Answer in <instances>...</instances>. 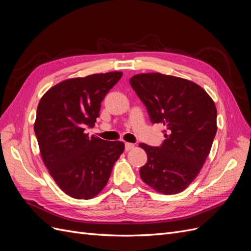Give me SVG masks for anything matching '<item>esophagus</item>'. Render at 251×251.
<instances>
[{
    "instance_id": "1",
    "label": "esophagus",
    "mask_w": 251,
    "mask_h": 251,
    "mask_svg": "<svg viewBox=\"0 0 251 251\" xmlns=\"http://www.w3.org/2000/svg\"><path fill=\"white\" fill-rule=\"evenodd\" d=\"M133 149H134V144H133V143H128V142L126 143V151H131V150H133Z\"/></svg>"
}]
</instances>
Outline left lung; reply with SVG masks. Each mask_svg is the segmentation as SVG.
Returning <instances> with one entry per match:
<instances>
[{"instance_id":"1","label":"left lung","mask_w":251,"mask_h":251,"mask_svg":"<svg viewBox=\"0 0 251 251\" xmlns=\"http://www.w3.org/2000/svg\"><path fill=\"white\" fill-rule=\"evenodd\" d=\"M146 104L151 121L166 127L160 148L140 143L148 162L140 177L157 193L184 191L198 176L217 133V108L196 82L161 73H140L130 79Z\"/></svg>"}]
</instances>
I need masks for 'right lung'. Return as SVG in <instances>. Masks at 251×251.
Masks as SVG:
<instances>
[{
	"label": "right lung",
	"mask_w": 251,
	"mask_h": 251,
	"mask_svg": "<svg viewBox=\"0 0 251 251\" xmlns=\"http://www.w3.org/2000/svg\"><path fill=\"white\" fill-rule=\"evenodd\" d=\"M123 72L91 74L51 87L37 105L34 132L44 164L62 191L74 199H92L107 185L125 151L121 141L90 137L104 96Z\"/></svg>",
	"instance_id": "add662e5"
}]
</instances>
